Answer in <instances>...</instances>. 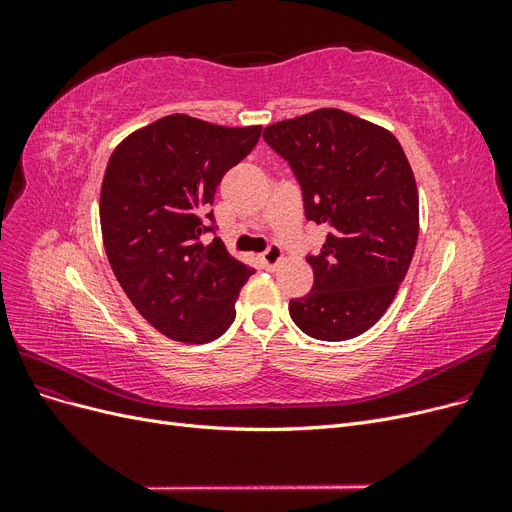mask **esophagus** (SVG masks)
<instances>
[{
  "mask_svg": "<svg viewBox=\"0 0 512 512\" xmlns=\"http://www.w3.org/2000/svg\"><path fill=\"white\" fill-rule=\"evenodd\" d=\"M260 260H262V267L269 269V271H275V269H277V265H280V262L284 260L282 247L277 245V243H271V245L267 247V250H265V254L260 256Z\"/></svg>",
  "mask_w": 512,
  "mask_h": 512,
  "instance_id": "34e87169",
  "label": "esophagus"
}]
</instances>
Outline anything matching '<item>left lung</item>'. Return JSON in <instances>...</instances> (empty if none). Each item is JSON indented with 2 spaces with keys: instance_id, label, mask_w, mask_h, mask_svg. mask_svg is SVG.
I'll return each instance as SVG.
<instances>
[{
  "instance_id": "8db88e82",
  "label": "left lung",
  "mask_w": 512,
  "mask_h": 512,
  "mask_svg": "<svg viewBox=\"0 0 512 512\" xmlns=\"http://www.w3.org/2000/svg\"><path fill=\"white\" fill-rule=\"evenodd\" d=\"M297 177L305 218L331 230L309 254L314 288L288 309L322 342H344L382 318L418 239V192L397 138L339 108H320L262 132Z\"/></svg>"
}]
</instances>
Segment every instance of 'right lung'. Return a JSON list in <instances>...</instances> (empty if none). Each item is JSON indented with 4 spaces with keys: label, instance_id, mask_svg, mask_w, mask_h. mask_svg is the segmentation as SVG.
Listing matches in <instances>:
<instances>
[{
    "label": "right lung",
    "instance_id": "right-lung-1",
    "mask_svg": "<svg viewBox=\"0 0 512 512\" xmlns=\"http://www.w3.org/2000/svg\"><path fill=\"white\" fill-rule=\"evenodd\" d=\"M260 130L168 115L130 134L108 160L100 192L108 262L138 314L177 342L218 339L254 273L220 237H203L218 230L215 190Z\"/></svg>",
    "mask_w": 512,
    "mask_h": 512
}]
</instances>
